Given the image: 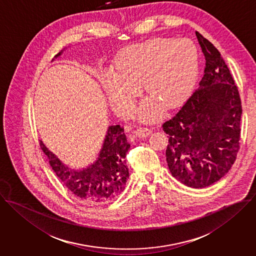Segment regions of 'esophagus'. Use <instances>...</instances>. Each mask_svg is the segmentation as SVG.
<instances>
[{"instance_id": "esophagus-1", "label": "esophagus", "mask_w": 256, "mask_h": 256, "mask_svg": "<svg viewBox=\"0 0 256 256\" xmlns=\"http://www.w3.org/2000/svg\"><path fill=\"white\" fill-rule=\"evenodd\" d=\"M150 134H152V130H150V128H138V130L134 132V134H136L138 138H148Z\"/></svg>"}]
</instances>
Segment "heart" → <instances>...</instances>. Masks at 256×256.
Here are the masks:
<instances>
[{
  "mask_svg": "<svg viewBox=\"0 0 256 256\" xmlns=\"http://www.w3.org/2000/svg\"><path fill=\"white\" fill-rule=\"evenodd\" d=\"M199 53L189 40L152 38L120 52L102 82L112 108L130 116L140 94V85L150 97L140 106V120H157L164 108H174L190 96L198 75Z\"/></svg>",
  "mask_w": 256,
  "mask_h": 256,
  "instance_id": "heart-1",
  "label": "heart"
}]
</instances>
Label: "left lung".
I'll return each mask as SVG.
<instances>
[{
    "label": "left lung",
    "mask_w": 256,
    "mask_h": 256,
    "mask_svg": "<svg viewBox=\"0 0 256 256\" xmlns=\"http://www.w3.org/2000/svg\"><path fill=\"white\" fill-rule=\"evenodd\" d=\"M206 60L199 88L177 114L163 124L169 138L171 175L191 188H204L232 168L240 148L242 102L218 50L196 32Z\"/></svg>",
    "instance_id": "left-lung-1"
}]
</instances>
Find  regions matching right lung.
<instances>
[{
	"label": "right lung",
	"instance_id": "1",
	"mask_svg": "<svg viewBox=\"0 0 256 256\" xmlns=\"http://www.w3.org/2000/svg\"><path fill=\"white\" fill-rule=\"evenodd\" d=\"M65 50L66 48L61 50L55 58ZM40 146L57 177L82 200L95 204H106L124 192L130 176L126 156L130 144L120 124L108 128L97 159L84 168H70L42 140Z\"/></svg>",
	"mask_w": 256,
	"mask_h": 256
}]
</instances>
